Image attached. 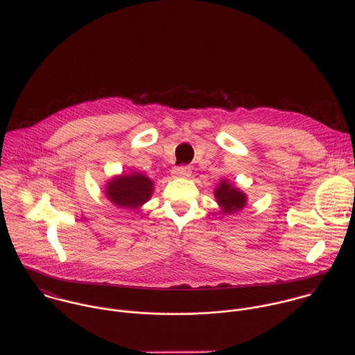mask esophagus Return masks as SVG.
I'll return each mask as SVG.
<instances>
[{
  "label": "esophagus",
  "instance_id": "obj_1",
  "mask_svg": "<svg viewBox=\"0 0 355 355\" xmlns=\"http://www.w3.org/2000/svg\"><path fill=\"white\" fill-rule=\"evenodd\" d=\"M191 173H192V170H191V167H188V166L175 167V168L173 170V175H174V177H182V178H188V177L191 175Z\"/></svg>",
  "mask_w": 355,
  "mask_h": 355
}]
</instances>
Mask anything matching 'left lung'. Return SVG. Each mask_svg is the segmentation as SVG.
I'll return each instance as SVG.
<instances>
[{
	"label": "left lung",
	"instance_id": "left-lung-1",
	"mask_svg": "<svg viewBox=\"0 0 355 355\" xmlns=\"http://www.w3.org/2000/svg\"><path fill=\"white\" fill-rule=\"evenodd\" d=\"M215 198L218 200L219 207L222 208V214L232 215L239 212L245 207V193L236 188L226 180H222L215 189Z\"/></svg>",
	"mask_w": 355,
	"mask_h": 355
}]
</instances>
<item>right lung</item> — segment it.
Returning a JSON list of instances; mask_svg holds the SVG:
<instances>
[{
    "instance_id": "right-lung-1",
    "label": "right lung",
    "mask_w": 355,
    "mask_h": 355,
    "mask_svg": "<svg viewBox=\"0 0 355 355\" xmlns=\"http://www.w3.org/2000/svg\"><path fill=\"white\" fill-rule=\"evenodd\" d=\"M155 182L140 173L118 175L108 181L105 195L119 208L136 209L150 199Z\"/></svg>"
}]
</instances>
